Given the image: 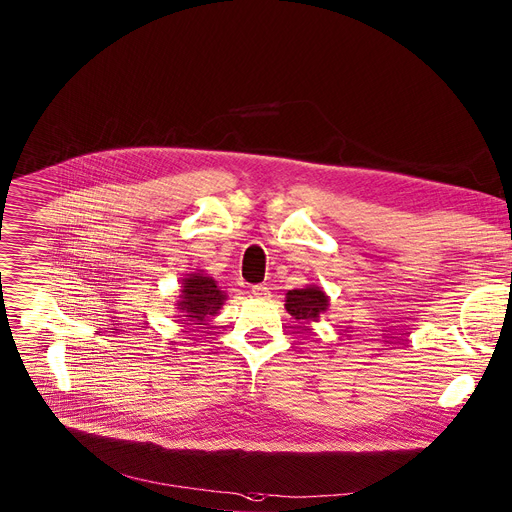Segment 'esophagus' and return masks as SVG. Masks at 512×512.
<instances>
[{
  "mask_svg": "<svg viewBox=\"0 0 512 512\" xmlns=\"http://www.w3.org/2000/svg\"><path fill=\"white\" fill-rule=\"evenodd\" d=\"M252 293H254L256 297H266V295H270V289H268L266 285H254V287H252Z\"/></svg>",
  "mask_w": 512,
  "mask_h": 512,
  "instance_id": "esophagus-1",
  "label": "esophagus"
}]
</instances>
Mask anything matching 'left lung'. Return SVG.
Wrapping results in <instances>:
<instances>
[{
	"mask_svg": "<svg viewBox=\"0 0 512 512\" xmlns=\"http://www.w3.org/2000/svg\"><path fill=\"white\" fill-rule=\"evenodd\" d=\"M330 299L326 291L318 285H306L302 289H291L285 295V310L295 320L318 322L320 314H326Z\"/></svg>",
	"mask_w": 512,
	"mask_h": 512,
	"instance_id": "left-lung-1",
	"label": "left lung"
}]
</instances>
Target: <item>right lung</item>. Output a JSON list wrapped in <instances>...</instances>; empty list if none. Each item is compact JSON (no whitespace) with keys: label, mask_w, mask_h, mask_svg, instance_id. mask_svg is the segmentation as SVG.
Returning a JSON list of instances; mask_svg holds the SVG:
<instances>
[{"label":"right lung","mask_w":512,"mask_h":512,"mask_svg":"<svg viewBox=\"0 0 512 512\" xmlns=\"http://www.w3.org/2000/svg\"><path fill=\"white\" fill-rule=\"evenodd\" d=\"M179 295L175 299V308L182 312L186 320L182 324H204L210 316L219 314L225 306L227 293L219 287V283L206 275L204 270L188 273L179 283Z\"/></svg>","instance_id":"obj_1"}]
</instances>
